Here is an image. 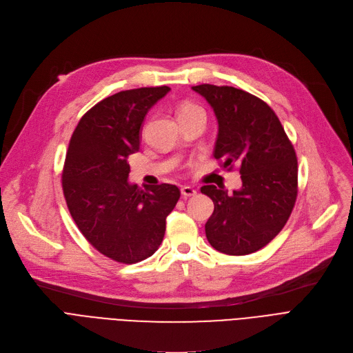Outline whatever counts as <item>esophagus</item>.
Listing matches in <instances>:
<instances>
[{"label":"esophagus","instance_id":"esophagus-1","mask_svg":"<svg viewBox=\"0 0 353 353\" xmlns=\"http://www.w3.org/2000/svg\"><path fill=\"white\" fill-rule=\"evenodd\" d=\"M180 192H181L183 199H189V197H193V196L197 194L196 189H193V188H190V186H183V188L180 189Z\"/></svg>","mask_w":353,"mask_h":353}]
</instances>
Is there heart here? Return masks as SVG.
<instances>
[{"label": "heart", "mask_w": 353, "mask_h": 353, "mask_svg": "<svg viewBox=\"0 0 353 353\" xmlns=\"http://www.w3.org/2000/svg\"><path fill=\"white\" fill-rule=\"evenodd\" d=\"M196 111H201V113H203V110H201L199 105L192 104V103H186V104H183V105L179 108L177 116L188 114V113H196Z\"/></svg>", "instance_id": "heart-1"}]
</instances>
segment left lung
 <instances>
[{
	"mask_svg": "<svg viewBox=\"0 0 353 353\" xmlns=\"http://www.w3.org/2000/svg\"><path fill=\"white\" fill-rule=\"evenodd\" d=\"M194 91L213 107L219 121L214 159L226 170L237 165L243 188L233 194L213 184L201 188L214 210L206 237L219 252L243 256L279 234L298 197V159L274 111L250 92L200 84Z\"/></svg>",
	"mask_w": 353,
	"mask_h": 353,
	"instance_id": "obj_1",
	"label": "left lung"
}]
</instances>
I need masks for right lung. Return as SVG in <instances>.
Returning <instances> with one entry per match:
<instances>
[{
  "instance_id": "add662e5",
  "label": "right lung",
  "mask_w": 353,
  "mask_h": 353,
  "mask_svg": "<svg viewBox=\"0 0 353 353\" xmlns=\"http://www.w3.org/2000/svg\"><path fill=\"white\" fill-rule=\"evenodd\" d=\"M170 87L124 90L92 105L70 139L61 186L72 220L87 242L111 261L133 265L161 245L165 217L180 190L128 184L127 159L140 148V128L148 108Z\"/></svg>"
}]
</instances>
